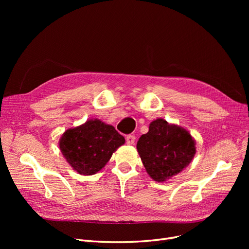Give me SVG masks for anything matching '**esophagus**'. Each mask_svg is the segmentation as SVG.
Masks as SVG:
<instances>
[{
	"instance_id": "obj_1",
	"label": "esophagus",
	"mask_w": 249,
	"mask_h": 249,
	"mask_svg": "<svg viewBox=\"0 0 249 249\" xmlns=\"http://www.w3.org/2000/svg\"><path fill=\"white\" fill-rule=\"evenodd\" d=\"M126 142H127V144H134V142H135V136L134 135H127V137H126Z\"/></svg>"
}]
</instances>
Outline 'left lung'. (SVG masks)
<instances>
[{"label": "left lung", "mask_w": 249, "mask_h": 249, "mask_svg": "<svg viewBox=\"0 0 249 249\" xmlns=\"http://www.w3.org/2000/svg\"><path fill=\"white\" fill-rule=\"evenodd\" d=\"M137 151L149 177L165 181L186 168L196 154V141L187 129L159 118L137 141Z\"/></svg>", "instance_id": "8db88e82"}]
</instances>
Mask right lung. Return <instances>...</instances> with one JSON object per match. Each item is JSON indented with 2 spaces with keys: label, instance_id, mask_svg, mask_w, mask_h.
<instances>
[{
  "label": "right lung",
  "instance_id": "right-lung-1",
  "mask_svg": "<svg viewBox=\"0 0 249 249\" xmlns=\"http://www.w3.org/2000/svg\"><path fill=\"white\" fill-rule=\"evenodd\" d=\"M125 143V138L109 124L99 119L70 128L58 142L64 159L83 176L95 175L106 165L112 154Z\"/></svg>",
  "mask_w": 249,
  "mask_h": 249
}]
</instances>
